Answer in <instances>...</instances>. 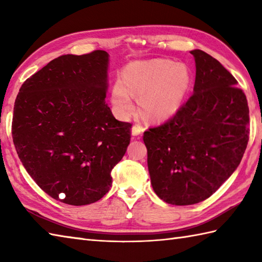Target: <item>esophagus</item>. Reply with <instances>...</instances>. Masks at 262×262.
Returning <instances> with one entry per match:
<instances>
[{"instance_id":"34e87169","label":"esophagus","mask_w":262,"mask_h":262,"mask_svg":"<svg viewBox=\"0 0 262 262\" xmlns=\"http://www.w3.org/2000/svg\"><path fill=\"white\" fill-rule=\"evenodd\" d=\"M143 132H144V127H142L141 125H134L132 128V135L133 136L141 135Z\"/></svg>"}]
</instances>
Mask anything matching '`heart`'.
I'll use <instances>...</instances> for the list:
<instances>
[{"instance_id":"b5f03b06","label":"heart","mask_w":262,"mask_h":262,"mask_svg":"<svg viewBox=\"0 0 262 262\" xmlns=\"http://www.w3.org/2000/svg\"><path fill=\"white\" fill-rule=\"evenodd\" d=\"M190 84L191 74L185 64L168 59L134 62L127 66L125 80L114 83L113 104L126 118L135 109L134 96L140 97L141 110L148 119L166 120L180 110Z\"/></svg>"}]
</instances>
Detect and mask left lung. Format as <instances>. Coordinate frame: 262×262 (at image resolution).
<instances>
[{"label":"left lung","instance_id":"8db88e82","mask_svg":"<svg viewBox=\"0 0 262 262\" xmlns=\"http://www.w3.org/2000/svg\"><path fill=\"white\" fill-rule=\"evenodd\" d=\"M193 94L164 124L144 133L154 192L186 206L210 197L240 164L249 141L244 92L219 60L200 49Z\"/></svg>","mask_w":262,"mask_h":262}]
</instances>
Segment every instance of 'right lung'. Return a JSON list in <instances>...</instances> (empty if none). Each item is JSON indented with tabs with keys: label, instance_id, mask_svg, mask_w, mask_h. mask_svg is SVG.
<instances>
[{
	"label": "right lung",
	"instance_id": "add662e5",
	"mask_svg": "<svg viewBox=\"0 0 262 262\" xmlns=\"http://www.w3.org/2000/svg\"><path fill=\"white\" fill-rule=\"evenodd\" d=\"M109 54L63 55L25 81L13 109L12 137L25 169L64 204L98 202L130 142L129 122L105 103Z\"/></svg>",
	"mask_w": 262,
	"mask_h": 262
}]
</instances>
